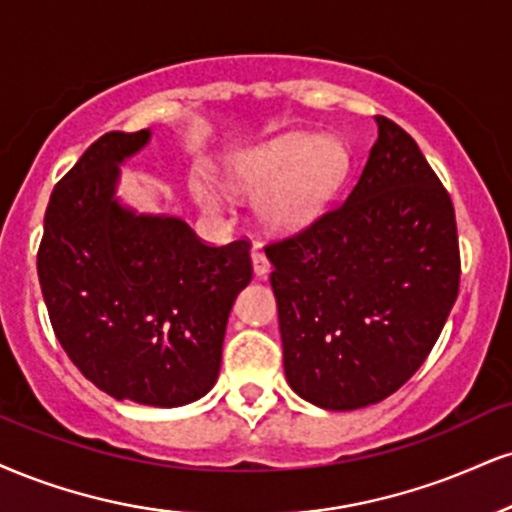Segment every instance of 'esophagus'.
<instances>
[{
	"label": "esophagus",
	"instance_id": "34e87169",
	"mask_svg": "<svg viewBox=\"0 0 512 512\" xmlns=\"http://www.w3.org/2000/svg\"><path fill=\"white\" fill-rule=\"evenodd\" d=\"M252 269H255L257 276H267L269 269H272V262L267 260V255H264V250L260 245H255L252 248Z\"/></svg>",
	"mask_w": 512,
	"mask_h": 512
}]
</instances>
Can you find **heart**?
Listing matches in <instances>:
<instances>
[{"mask_svg":"<svg viewBox=\"0 0 512 512\" xmlns=\"http://www.w3.org/2000/svg\"><path fill=\"white\" fill-rule=\"evenodd\" d=\"M350 166L348 147L338 138L288 133L257 147L229 169V186L257 197V214L274 231L305 229L324 212L343 186ZM193 193L202 207L219 209V197L205 181Z\"/></svg>","mask_w":512,"mask_h":512,"instance_id":"b5f03b06","label":"heart"}]
</instances>
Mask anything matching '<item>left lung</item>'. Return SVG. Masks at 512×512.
Listing matches in <instances>:
<instances>
[{
	"label": "left lung",
	"mask_w": 512,
	"mask_h": 512,
	"mask_svg": "<svg viewBox=\"0 0 512 512\" xmlns=\"http://www.w3.org/2000/svg\"><path fill=\"white\" fill-rule=\"evenodd\" d=\"M360 181L264 245L291 389L326 410L379 403L432 353L460 286L451 195L410 133L377 116Z\"/></svg>",
	"instance_id": "8db88e82"
}]
</instances>
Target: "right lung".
<instances>
[{
  "label": "right lung",
  "mask_w": 512,
  "mask_h": 512,
  "mask_svg": "<svg viewBox=\"0 0 512 512\" xmlns=\"http://www.w3.org/2000/svg\"><path fill=\"white\" fill-rule=\"evenodd\" d=\"M150 131L104 133L54 186L38 248L49 322L83 377L116 400L171 408L219 377L226 322L252 279L250 243L209 245L186 221L114 200Z\"/></svg>",
  "instance_id": "obj_1"
}]
</instances>
